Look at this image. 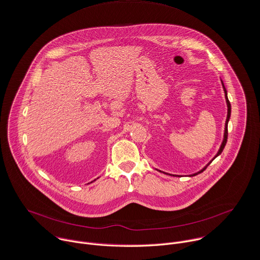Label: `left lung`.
I'll return each mask as SVG.
<instances>
[{"mask_svg": "<svg viewBox=\"0 0 260 260\" xmlns=\"http://www.w3.org/2000/svg\"><path fill=\"white\" fill-rule=\"evenodd\" d=\"M221 83H222V88H223V91H224V97H225V102H226V106H228V115H226V120H225V125H224V133H223V140H222V143H221V145H220V147H219V150H218V152L216 153V155L213 157V159L208 163V164H206V166H204L200 171H198V172H196V174H193V175H191L190 177H194V176H197L198 174H201V172H203L205 169H206V167L218 156V155H220L221 154V152H222V150H223V148H224V146H225V144H226V140H228V123H229V120H230V117H231V103H230V101H229V99H228V93H226V90H225V88H224V85H223V82H222V80H221ZM158 170V169H157ZM160 172H163V171H161V170H159ZM163 174H165V175H168V176H174V177H181V176H176V175H170V174H166V172H163Z\"/></svg>", "mask_w": 260, "mask_h": 260, "instance_id": "1", "label": "left lung"}]
</instances>
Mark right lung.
Listing matches in <instances>:
<instances>
[{"instance_id":"1","label":"right lung","mask_w":260,"mask_h":260,"mask_svg":"<svg viewBox=\"0 0 260 260\" xmlns=\"http://www.w3.org/2000/svg\"><path fill=\"white\" fill-rule=\"evenodd\" d=\"M94 181H96V180H94ZM94 181H93V182H94ZM91 183H92V182H91Z\"/></svg>"}]
</instances>
